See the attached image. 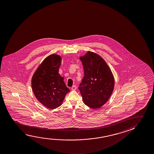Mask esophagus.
Instances as JSON below:
<instances>
[{"label": "esophagus", "instance_id": "obj_1", "mask_svg": "<svg viewBox=\"0 0 154 154\" xmlns=\"http://www.w3.org/2000/svg\"><path fill=\"white\" fill-rule=\"evenodd\" d=\"M77 89V86L76 85H74L71 88V90H76Z\"/></svg>", "mask_w": 154, "mask_h": 154}]
</instances>
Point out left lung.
<instances>
[{
	"label": "left lung",
	"mask_w": 154,
	"mask_h": 154,
	"mask_svg": "<svg viewBox=\"0 0 154 154\" xmlns=\"http://www.w3.org/2000/svg\"><path fill=\"white\" fill-rule=\"evenodd\" d=\"M79 59L84 71L79 87L84 103L92 109H99L113 91V75L105 61L96 53L88 51Z\"/></svg>",
	"instance_id": "8db88e82"
}]
</instances>
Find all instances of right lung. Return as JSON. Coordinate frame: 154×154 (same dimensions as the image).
<instances>
[{
  "label": "right lung",
  "instance_id": "right-lung-1",
  "mask_svg": "<svg viewBox=\"0 0 154 154\" xmlns=\"http://www.w3.org/2000/svg\"><path fill=\"white\" fill-rule=\"evenodd\" d=\"M62 61L61 56H48L38 66L32 78L33 93L43 105L55 109L61 106L66 94L70 92L59 74Z\"/></svg>",
  "mask_w": 154,
  "mask_h": 154
}]
</instances>
